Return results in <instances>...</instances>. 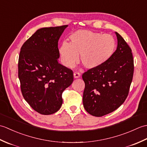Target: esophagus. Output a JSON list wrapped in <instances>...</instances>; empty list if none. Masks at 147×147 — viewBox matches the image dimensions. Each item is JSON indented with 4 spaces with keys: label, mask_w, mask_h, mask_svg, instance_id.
Wrapping results in <instances>:
<instances>
[{
    "label": "esophagus",
    "mask_w": 147,
    "mask_h": 147,
    "mask_svg": "<svg viewBox=\"0 0 147 147\" xmlns=\"http://www.w3.org/2000/svg\"><path fill=\"white\" fill-rule=\"evenodd\" d=\"M80 76V73H79V72H77V71H75L74 73V78H79Z\"/></svg>",
    "instance_id": "obj_1"
}]
</instances>
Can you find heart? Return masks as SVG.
<instances>
[{
    "instance_id": "obj_1",
    "label": "heart",
    "mask_w": 147,
    "mask_h": 147,
    "mask_svg": "<svg viewBox=\"0 0 147 147\" xmlns=\"http://www.w3.org/2000/svg\"><path fill=\"white\" fill-rule=\"evenodd\" d=\"M70 42H64L59 49L63 64L73 67L80 60L84 66L93 69L101 66L112 58L116 51L117 42L109 34L80 30L69 37Z\"/></svg>"
}]
</instances>
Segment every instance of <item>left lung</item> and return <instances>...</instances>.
<instances>
[{"mask_svg":"<svg viewBox=\"0 0 147 147\" xmlns=\"http://www.w3.org/2000/svg\"><path fill=\"white\" fill-rule=\"evenodd\" d=\"M117 47L106 63L82 74L83 103L86 112L101 117L119 107L128 95L134 73L131 49L118 33Z\"/></svg>","mask_w":147,"mask_h":147,"instance_id":"left-lung-1","label":"left lung"}]
</instances>
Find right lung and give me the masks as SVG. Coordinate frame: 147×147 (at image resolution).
<instances>
[{"instance_id":"add662e5","label":"right lung","mask_w":147,"mask_h":147,"mask_svg":"<svg viewBox=\"0 0 147 147\" xmlns=\"http://www.w3.org/2000/svg\"><path fill=\"white\" fill-rule=\"evenodd\" d=\"M68 25L39 29L23 43L18 60L22 95L33 110L54 114L62 104V94L73 82V72L58 62V41Z\"/></svg>"}]
</instances>
